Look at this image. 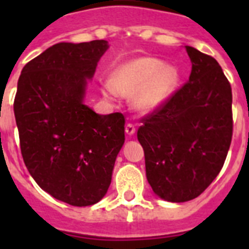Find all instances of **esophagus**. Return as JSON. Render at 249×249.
I'll use <instances>...</instances> for the list:
<instances>
[{
	"instance_id": "obj_1",
	"label": "esophagus",
	"mask_w": 249,
	"mask_h": 249,
	"mask_svg": "<svg viewBox=\"0 0 249 249\" xmlns=\"http://www.w3.org/2000/svg\"><path fill=\"white\" fill-rule=\"evenodd\" d=\"M135 132H136L135 124H132V123H127V124H126V133H127V135H128V136L135 135Z\"/></svg>"
}]
</instances>
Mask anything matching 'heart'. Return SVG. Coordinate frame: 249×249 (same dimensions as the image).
Instances as JSON below:
<instances>
[{"mask_svg": "<svg viewBox=\"0 0 249 249\" xmlns=\"http://www.w3.org/2000/svg\"><path fill=\"white\" fill-rule=\"evenodd\" d=\"M179 80L181 73L175 66L155 57H138L118 66L112 78L101 82V91L108 100L132 94V107L140 113H151L172 97Z\"/></svg>", "mask_w": 249, "mask_h": 249, "instance_id": "1", "label": "heart"}]
</instances>
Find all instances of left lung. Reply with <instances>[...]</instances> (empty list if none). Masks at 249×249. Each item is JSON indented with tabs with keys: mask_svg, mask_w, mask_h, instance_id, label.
I'll use <instances>...</instances> for the list:
<instances>
[{
	"mask_svg": "<svg viewBox=\"0 0 249 249\" xmlns=\"http://www.w3.org/2000/svg\"><path fill=\"white\" fill-rule=\"evenodd\" d=\"M188 82L142 120L137 138L147 181L160 198L198 197L221 172L232 141V89L213 57L186 46Z\"/></svg>",
	"mask_w": 249,
	"mask_h": 249,
	"instance_id": "8db88e82",
	"label": "left lung"
}]
</instances>
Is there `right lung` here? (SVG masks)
Wrapping results in <instances>:
<instances>
[{
    "instance_id": "right-lung-1",
    "label": "right lung",
    "mask_w": 249,
    "mask_h": 249,
    "mask_svg": "<svg viewBox=\"0 0 249 249\" xmlns=\"http://www.w3.org/2000/svg\"><path fill=\"white\" fill-rule=\"evenodd\" d=\"M108 42H61L23 67L13 111L30 175L58 201L85 207L107 193L124 143L122 113L83 103L87 82Z\"/></svg>"
}]
</instances>
